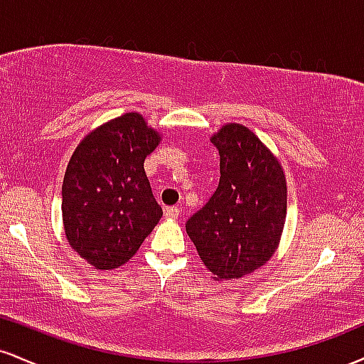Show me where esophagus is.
<instances>
[{
  "instance_id": "34e87169",
  "label": "esophagus",
  "mask_w": 364,
  "mask_h": 364,
  "mask_svg": "<svg viewBox=\"0 0 364 364\" xmlns=\"http://www.w3.org/2000/svg\"><path fill=\"white\" fill-rule=\"evenodd\" d=\"M164 215L168 217V219H171V220H176L178 217H179V208L178 207H168L164 210Z\"/></svg>"
}]
</instances>
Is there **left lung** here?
I'll return each mask as SVG.
<instances>
[{
  "instance_id": "8db88e82",
  "label": "left lung",
  "mask_w": 364,
  "mask_h": 364,
  "mask_svg": "<svg viewBox=\"0 0 364 364\" xmlns=\"http://www.w3.org/2000/svg\"><path fill=\"white\" fill-rule=\"evenodd\" d=\"M220 156L219 186L188 219L202 262L223 279H241L270 260L287 210L281 162L243 124H224L210 139Z\"/></svg>"
}]
</instances>
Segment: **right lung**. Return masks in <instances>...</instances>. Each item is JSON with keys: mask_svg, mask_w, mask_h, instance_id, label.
Wrapping results in <instances>:
<instances>
[{"mask_svg": "<svg viewBox=\"0 0 364 364\" xmlns=\"http://www.w3.org/2000/svg\"><path fill=\"white\" fill-rule=\"evenodd\" d=\"M161 141L139 112L95 128L75 149L63 179L66 240L99 270L127 263L162 217L144 162Z\"/></svg>", "mask_w": 364, "mask_h": 364, "instance_id": "1", "label": "right lung"}]
</instances>
